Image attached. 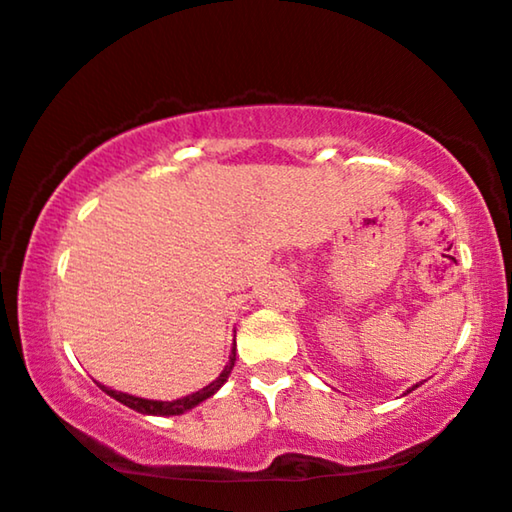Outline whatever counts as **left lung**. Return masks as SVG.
<instances>
[{
	"instance_id": "8db88e82",
	"label": "left lung",
	"mask_w": 512,
	"mask_h": 512,
	"mask_svg": "<svg viewBox=\"0 0 512 512\" xmlns=\"http://www.w3.org/2000/svg\"><path fill=\"white\" fill-rule=\"evenodd\" d=\"M414 388H417V386H412V388H410V391H414ZM410 391H407V393H410Z\"/></svg>"
}]
</instances>
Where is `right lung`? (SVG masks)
Returning <instances> with one entry per match:
<instances>
[{
    "label": "right lung",
    "instance_id": "right-lung-1",
    "mask_svg": "<svg viewBox=\"0 0 512 512\" xmlns=\"http://www.w3.org/2000/svg\"><path fill=\"white\" fill-rule=\"evenodd\" d=\"M234 363H236V339H234V346H231V353H229V363L224 365V370L220 372V377L215 381H210L208 386H203L201 391L196 393H189L185 398H177V400H149V398H138V395H131V393H124V391H114V388H109L105 384H100V381H95L102 391H105L109 398L119 400L121 405L131 407V410L140 412V414H152V417H175V414H185L189 410H194L196 405H201L203 400H208L210 395H215L220 388L224 386V381L229 379L231 370H234Z\"/></svg>",
    "mask_w": 512,
    "mask_h": 512
}]
</instances>
